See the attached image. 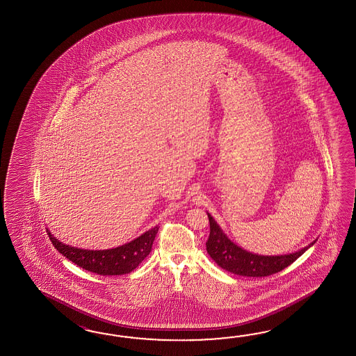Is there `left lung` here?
Returning <instances> with one entry per match:
<instances>
[{
	"label": "left lung",
	"instance_id": "8db88e82",
	"mask_svg": "<svg viewBox=\"0 0 356 356\" xmlns=\"http://www.w3.org/2000/svg\"><path fill=\"white\" fill-rule=\"evenodd\" d=\"M207 216L210 221V236L206 242L207 253L222 270L239 276L265 277L273 273H280L285 267L291 265L300 257L302 253L316 242L314 241L310 243L308 247L290 254L259 256L243 250L239 245L232 242L227 235L224 234L218 222L212 219L209 212Z\"/></svg>",
	"mask_w": 356,
	"mask_h": 356
}]
</instances>
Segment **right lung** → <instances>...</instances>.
Masks as SVG:
<instances>
[{"instance_id": "1", "label": "right lung", "mask_w": 356, "mask_h": 356, "mask_svg": "<svg viewBox=\"0 0 356 356\" xmlns=\"http://www.w3.org/2000/svg\"><path fill=\"white\" fill-rule=\"evenodd\" d=\"M158 230L159 227L156 225L132 242L117 248L104 250H80L66 245L57 241L49 230L47 232L54 248L75 265L83 267L86 271L103 276H115L134 271L149 256Z\"/></svg>"}]
</instances>
